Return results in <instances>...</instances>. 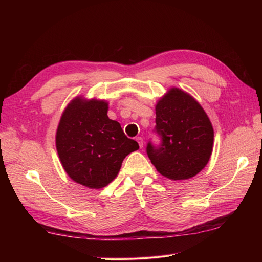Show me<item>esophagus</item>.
Instances as JSON below:
<instances>
[{"label":"esophagus","instance_id":"1","mask_svg":"<svg viewBox=\"0 0 262 262\" xmlns=\"http://www.w3.org/2000/svg\"><path fill=\"white\" fill-rule=\"evenodd\" d=\"M137 142L139 143V145H140V147L142 148L143 147V143H144V141H143V138H141V137H138L137 138Z\"/></svg>","mask_w":262,"mask_h":262}]
</instances>
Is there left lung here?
<instances>
[{
    "mask_svg": "<svg viewBox=\"0 0 262 262\" xmlns=\"http://www.w3.org/2000/svg\"><path fill=\"white\" fill-rule=\"evenodd\" d=\"M155 133L160 145L148 142L147 156L161 175L189 179L208 164L214 131L208 115L191 95L172 87L157 101Z\"/></svg>",
    "mask_w": 262,
    "mask_h": 262,
    "instance_id": "8db88e82",
    "label": "left lung"
}]
</instances>
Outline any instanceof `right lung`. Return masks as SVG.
<instances>
[{
    "label": "right lung",
    "instance_id": "add662e5",
    "mask_svg": "<svg viewBox=\"0 0 262 262\" xmlns=\"http://www.w3.org/2000/svg\"><path fill=\"white\" fill-rule=\"evenodd\" d=\"M105 100L75 97L63 112L55 136L60 162L69 177L91 189L110 184L124 157L139 149L120 123L107 116Z\"/></svg>",
    "mask_w": 262,
    "mask_h": 262
}]
</instances>
